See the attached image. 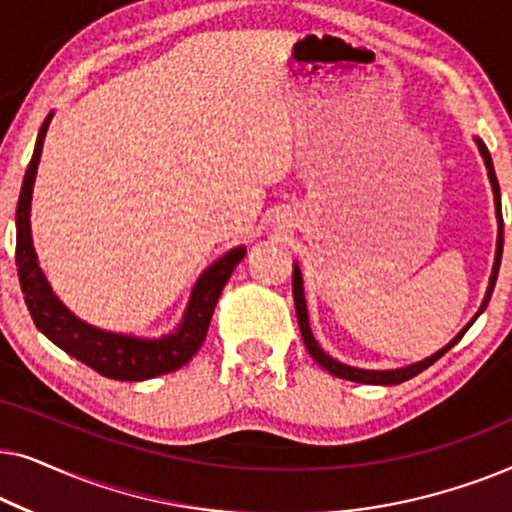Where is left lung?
<instances>
[{
  "label": "left lung",
  "mask_w": 512,
  "mask_h": 512,
  "mask_svg": "<svg viewBox=\"0 0 512 512\" xmlns=\"http://www.w3.org/2000/svg\"><path fill=\"white\" fill-rule=\"evenodd\" d=\"M475 144H478L480 149V156L485 160L487 165V174H489V184H492V191H494V207H496V221H499V237H496V256H494V268H492V277H489V286H487V293H485V300H482L480 310L475 317L471 319V324L475 319L480 317L482 312H485V307L489 303V298H492V291H494V284H496V275H499V268H501V254H503V216H501V191H499V181H496V174H494V165H492V156H489L487 146L482 139L475 137ZM293 303H296V314H298V326H300V335H303V342L307 347V352L314 361L319 363L321 368H326L328 373L335 375V377H342V380H352V382H361V384H401L405 380H410V377H415L422 373L431 366V363H436L440 356H443L447 349H452L457 342L464 338V333L471 328L468 324L466 328H461V333L454 338L452 342H447L443 349H438L436 354L426 356L424 361H417L412 363V366H405V368H394V370H363V368H354V366H345V363L335 361L333 356H328L324 349L317 345V340H314L312 335V328H310V319H307V305H305V291H303V275H300V268L298 263H293Z\"/></svg>",
  "instance_id": "obj_1"
}]
</instances>
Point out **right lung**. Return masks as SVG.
<instances>
[{
  "mask_svg": "<svg viewBox=\"0 0 512 512\" xmlns=\"http://www.w3.org/2000/svg\"><path fill=\"white\" fill-rule=\"evenodd\" d=\"M53 111L41 123L37 144L30 165L25 170L23 186H20V198L16 207V265L20 289H23L25 305L30 310L34 324L48 340L55 342L60 349H65L69 356L86 363L97 373L111 380L121 382H142L151 377L172 373L181 366H186L198 352L202 342L207 338L209 321H212L216 300H219L223 286L233 275L235 265L242 261L247 249L235 247L228 254H223L219 261L209 265L202 272L198 282L193 286L191 300H188L184 319L179 328L163 338L146 340L135 335L102 331L81 321L76 314L67 310L55 296L51 284L39 268L37 254L32 247V230H30V205H32V188L37 179V165L44 149V137L51 123Z\"/></svg>",
  "mask_w": 512,
  "mask_h": 512,
  "instance_id": "right-lung-1",
  "label": "right lung"
}]
</instances>
